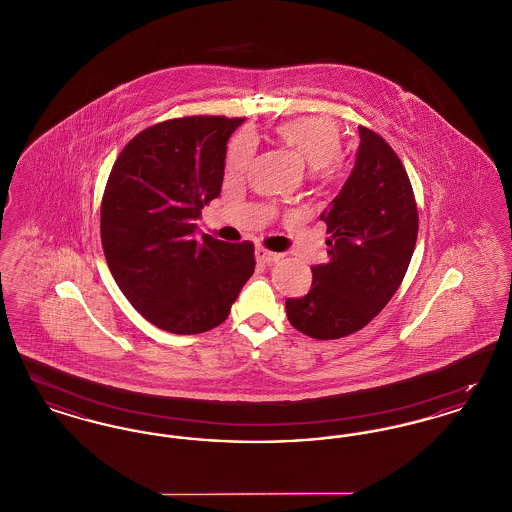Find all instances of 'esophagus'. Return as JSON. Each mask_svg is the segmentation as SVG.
Returning a JSON list of instances; mask_svg holds the SVG:
<instances>
[{"label":"esophagus","mask_w":512,"mask_h":512,"mask_svg":"<svg viewBox=\"0 0 512 512\" xmlns=\"http://www.w3.org/2000/svg\"><path fill=\"white\" fill-rule=\"evenodd\" d=\"M255 259H257L259 263H263V265H268V263L278 261V259H280V253L268 251L265 247H257V249H255Z\"/></svg>","instance_id":"obj_1"}]
</instances>
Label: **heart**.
Here are the masks:
<instances>
[{
  "label": "heart",
  "mask_w": 512,
  "mask_h": 512,
  "mask_svg": "<svg viewBox=\"0 0 512 512\" xmlns=\"http://www.w3.org/2000/svg\"><path fill=\"white\" fill-rule=\"evenodd\" d=\"M276 136L284 146L305 163L309 171H315L320 182H330L336 178L343 155V134L340 126L328 117H299L276 126ZM253 155V144L249 136H238L230 151L226 169L232 176H240L247 171Z\"/></svg>",
  "instance_id": "obj_1"
}]
</instances>
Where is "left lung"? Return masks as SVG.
Returning <instances> with one entry per match:
<instances>
[{
  "instance_id": "8db88e82",
  "label": "left lung",
  "mask_w": 512,
  "mask_h": 512,
  "mask_svg": "<svg viewBox=\"0 0 512 512\" xmlns=\"http://www.w3.org/2000/svg\"><path fill=\"white\" fill-rule=\"evenodd\" d=\"M355 167L320 215L330 261L313 270L311 290L286 299L293 328L315 340L349 336L376 317L401 286L418 236L407 171L390 144L359 126Z\"/></svg>"
}]
</instances>
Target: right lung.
<instances>
[{
  "label": "right lung",
  "instance_id": "right-lung-1",
  "mask_svg": "<svg viewBox=\"0 0 512 512\" xmlns=\"http://www.w3.org/2000/svg\"><path fill=\"white\" fill-rule=\"evenodd\" d=\"M245 119L182 117L153 124L117 157L101 199V245L132 307L161 330L222 324L255 270L253 244L197 234L219 197L226 144Z\"/></svg>",
  "mask_w": 512,
  "mask_h": 512
}]
</instances>
